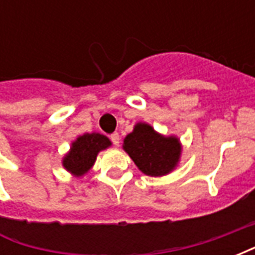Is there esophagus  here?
Returning <instances> with one entry per match:
<instances>
[{"mask_svg":"<svg viewBox=\"0 0 255 255\" xmlns=\"http://www.w3.org/2000/svg\"><path fill=\"white\" fill-rule=\"evenodd\" d=\"M109 138H111V140H112V143L115 144V146H117V144L120 143V135H119V133L117 132H113L111 135V136H109Z\"/></svg>","mask_w":255,"mask_h":255,"instance_id":"34e87169","label":"esophagus"}]
</instances>
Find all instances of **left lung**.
Wrapping results in <instances>:
<instances>
[{
  "label": "left lung",
  "instance_id": "left-lung-1",
  "mask_svg": "<svg viewBox=\"0 0 255 255\" xmlns=\"http://www.w3.org/2000/svg\"><path fill=\"white\" fill-rule=\"evenodd\" d=\"M124 150L140 171L149 176H164L176 166L180 143L173 136H162L149 124L139 123L124 139Z\"/></svg>",
  "mask_w": 255,
  "mask_h": 255
}]
</instances>
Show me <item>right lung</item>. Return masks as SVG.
I'll list each match as a JSON object with an SVG mask.
<instances>
[{
    "mask_svg": "<svg viewBox=\"0 0 255 255\" xmlns=\"http://www.w3.org/2000/svg\"><path fill=\"white\" fill-rule=\"evenodd\" d=\"M111 146V140L101 133H84L72 143L71 151L64 157V168L76 176H82L94 165L97 154Z\"/></svg>",
    "mask_w": 255,
    "mask_h": 255,
    "instance_id": "right-lung-1",
    "label": "right lung"
}]
</instances>
